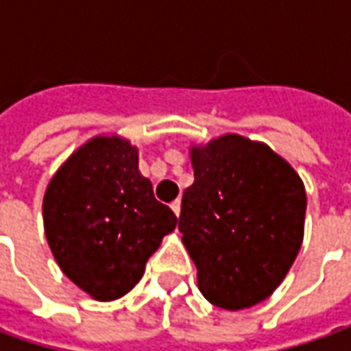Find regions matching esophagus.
<instances>
[{
    "label": "esophagus",
    "instance_id": "esophagus-1",
    "mask_svg": "<svg viewBox=\"0 0 351 351\" xmlns=\"http://www.w3.org/2000/svg\"><path fill=\"white\" fill-rule=\"evenodd\" d=\"M171 210L176 213V217H180V210H182V201H173V203H171Z\"/></svg>",
    "mask_w": 351,
    "mask_h": 351
}]
</instances>
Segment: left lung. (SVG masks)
<instances>
[{
    "label": "left lung",
    "instance_id": "left-lung-1",
    "mask_svg": "<svg viewBox=\"0 0 351 351\" xmlns=\"http://www.w3.org/2000/svg\"><path fill=\"white\" fill-rule=\"evenodd\" d=\"M180 232L209 303L240 311L281 285L304 234L303 180L267 144L223 134L189 148Z\"/></svg>",
    "mask_w": 351,
    "mask_h": 351
}]
</instances>
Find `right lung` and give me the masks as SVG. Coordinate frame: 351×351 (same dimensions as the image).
Listing matches in <instances>:
<instances>
[{"mask_svg":"<svg viewBox=\"0 0 351 351\" xmlns=\"http://www.w3.org/2000/svg\"><path fill=\"white\" fill-rule=\"evenodd\" d=\"M43 219L64 276L95 301L127 295L178 224L141 173L138 148L119 134L93 136L62 164L48 183Z\"/></svg>","mask_w":351,"mask_h":351,"instance_id":"obj_1","label":"right lung"}]
</instances>
